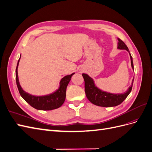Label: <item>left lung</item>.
I'll return each instance as SVG.
<instances>
[{
  "mask_svg": "<svg viewBox=\"0 0 152 152\" xmlns=\"http://www.w3.org/2000/svg\"><path fill=\"white\" fill-rule=\"evenodd\" d=\"M118 42L117 48L119 49H125L129 52L130 54L131 66L133 70H134L132 58L128 48L122 40L118 39ZM82 77H83L84 79L85 93L87 99L93 104L103 107H115V106H117L122 103L124 99L127 97V96L131 93L133 85V82H134V79H133L131 86L129 87L128 90L126 93L123 94H112L103 91L98 89L94 85L93 79L91 78L88 75L82 73Z\"/></svg>",
  "mask_w": 152,
  "mask_h": 152,
  "instance_id": "1",
  "label": "left lung"
}]
</instances>
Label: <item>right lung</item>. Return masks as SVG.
Here are the masks:
<instances>
[{"mask_svg": "<svg viewBox=\"0 0 152 152\" xmlns=\"http://www.w3.org/2000/svg\"><path fill=\"white\" fill-rule=\"evenodd\" d=\"M21 58V56H20ZM20 59L18 61L16 69V80L18 91L21 97L28 103L32 107L40 110H52L58 108L65 102L66 98V90L67 86L70 81L72 76L75 73L71 75L64 77L60 81V86L59 89L54 93L46 96H35L29 94L25 92L20 84L18 75V66L19 64Z\"/></svg>", "mask_w": 152, "mask_h": 152, "instance_id": "obj_1", "label": "right lung"}]
</instances>
